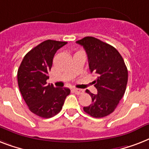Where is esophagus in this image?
<instances>
[{
	"label": "esophagus",
	"instance_id": "1",
	"mask_svg": "<svg viewBox=\"0 0 149 149\" xmlns=\"http://www.w3.org/2000/svg\"><path fill=\"white\" fill-rule=\"evenodd\" d=\"M73 91L75 94H77V95H81V94H82V92H83V91H82L81 89L78 88H73Z\"/></svg>",
	"mask_w": 149,
	"mask_h": 149
}]
</instances>
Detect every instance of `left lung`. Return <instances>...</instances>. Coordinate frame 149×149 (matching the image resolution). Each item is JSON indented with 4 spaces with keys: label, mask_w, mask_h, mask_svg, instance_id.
<instances>
[{
    "label": "left lung",
    "mask_w": 149,
    "mask_h": 149,
    "mask_svg": "<svg viewBox=\"0 0 149 149\" xmlns=\"http://www.w3.org/2000/svg\"><path fill=\"white\" fill-rule=\"evenodd\" d=\"M76 43L85 50L89 69L96 77L93 84L97 94L85 91L92 103L83 109L91 117H105L115 111L125 92L128 69L122 55L111 45L94 37H85Z\"/></svg>",
    "instance_id": "8db88e82"
}]
</instances>
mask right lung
<instances>
[{
	"instance_id": "obj_1",
	"label": "right lung",
	"mask_w": 149,
	"mask_h": 149,
	"mask_svg": "<svg viewBox=\"0 0 149 149\" xmlns=\"http://www.w3.org/2000/svg\"><path fill=\"white\" fill-rule=\"evenodd\" d=\"M65 41L47 40L39 44L24 57L17 71L18 87L29 110L41 118H49L62 108L71 91L47 84L53 58Z\"/></svg>"
}]
</instances>
